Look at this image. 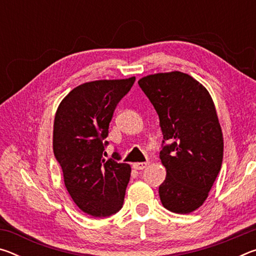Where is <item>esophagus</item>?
<instances>
[{
	"label": "esophagus",
	"mask_w": 256,
	"mask_h": 256,
	"mask_svg": "<svg viewBox=\"0 0 256 256\" xmlns=\"http://www.w3.org/2000/svg\"><path fill=\"white\" fill-rule=\"evenodd\" d=\"M146 166H148V162H136V164H133V168L136 170H144Z\"/></svg>",
	"instance_id": "obj_1"
}]
</instances>
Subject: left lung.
<instances>
[{
	"label": "left lung",
	"mask_w": 256,
	"mask_h": 256,
	"mask_svg": "<svg viewBox=\"0 0 256 256\" xmlns=\"http://www.w3.org/2000/svg\"><path fill=\"white\" fill-rule=\"evenodd\" d=\"M138 86L159 116V157L167 175L162 206L190 214L203 204L222 168L224 138L214 104L200 82L178 71L142 78Z\"/></svg>",
	"instance_id": "1"
}]
</instances>
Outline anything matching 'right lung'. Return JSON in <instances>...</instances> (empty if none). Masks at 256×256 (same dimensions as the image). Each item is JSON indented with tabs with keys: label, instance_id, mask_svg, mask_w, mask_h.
I'll use <instances>...</instances> for the list:
<instances>
[{
	"label": "right lung",
	"instance_id": "right-lung-1",
	"mask_svg": "<svg viewBox=\"0 0 256 256\" xmlns=\"http://www.w3.org/2000/svg\"><path fill=\"white\" fill-rule=\"evenodd\" d=\"M136 78L99 80L76 86L60 102L54 120L53 150L64 184L79 209L110 216L122 209L131 176L128 164L105 159L106 138L115 108Z\"/></svg>",
	"mask_w": 256,
	"mask_h": 256
}]
</instances>
